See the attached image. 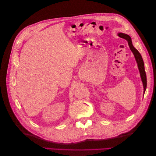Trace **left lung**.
I'll return each mask as SVG.
<instances>
[{
    "label": "left lung",
    "instance_id": "1",
    "mask_svg": "<svg viewBox=\"0 0 156 156\" xmlns=\"http://www.w3.org/2000/svg\"><path fill=\"white\" fill-rule=\"evenodd\" d=\"M118 36H119L120 37H122V38H124V39H125L127 41V43H128L129 48H130L131 52L133 53V54L135 56V60L136 62V64H137L138 68H139V72H140L141 81H142V82H143V88H144V92H144H144H145L146 89V84H147V83H146V72H145V70H144V64L142 56H141V55L139 53V52L138 51V50L134 48V46L133 45V44H132L131 37L129 35L124 34V33L119 32V33H118ZM144 94H143V95H144Z\"/></svg>",
    "mask_w": 156,
    "mask_h": 156
}]
</instances>
